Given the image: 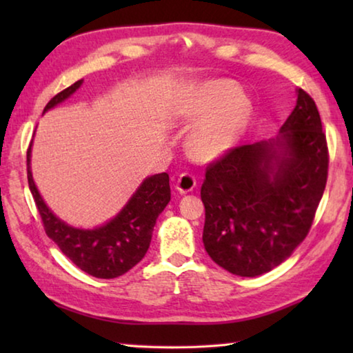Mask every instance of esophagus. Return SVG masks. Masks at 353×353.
<instances>
[{
	"instance_id": "34e87169",
	"label": "esophagus",
	"mask_w": 353,
	"mask_h": 353,
	"mask_svg": "<svg viewBox=\"0 0 353 353\" xmlns=\"http://www.w3.org/2000/svg\"><path fill=\"white\" fill-rule=\"evenodd\" d=\"M196 187V177L191 172H182L176 182V190L179 193H190Z\"/></svg>"
}]
</instances>
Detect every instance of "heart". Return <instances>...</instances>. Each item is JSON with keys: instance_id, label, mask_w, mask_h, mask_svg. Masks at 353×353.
Segmentation results:
<instances>
[{"instance_id": "1", "label": "heart", "mask_w": 353, "mask_h": 353, "mask_svg": "<svg viewBox=\"0 0 353 353\" xmlns=\"http://www.w3.org/2000/svg\"><path fill=\"white\" fill-rule=\"evenodd\" d=\"M250 115V104L238 88L224 81H208L194 87L185 101L181 117L201 123L190 137V149L201 160L225 154L240 139Z\"/></svg>"}]
</instances>
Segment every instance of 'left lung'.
<instances>
[{"mask_svg":"<svg viewBox=\"0 0 353 353\" xmlns=\"http://www.w3.org/2000/svg\"><path fill=\"white\" fill-rule=\"evenodd\" d=\"M328 174V148L313 98L297 90L274 140L232 148L207 166L202 241L235 276L271 271L308 235Z\"/></svg>","mask_w":353,"mask_h":353,"instance_id":"obj_1","label":"left lung"}]
</instances>
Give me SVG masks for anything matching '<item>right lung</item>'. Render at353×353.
<instances>
[{
    "mask_svg": "<svg viewBox=\"0 0 353 353\" xmlns=\"http://www.w3.org/2000/svg\"><path fill=\"white\" fill-rule=\"evenodd\" d=\"M81 85L82 79L57 93L46 104L43 113L70 98ZM26 162L29 190L46 235L79 270L98 279H115L141 261L151 244L155 221L171 199L170 176L166 172L146 177L123 210L109 223L83 230L65 224L41 199L31 172V145L28 148Z\"/></svg>",
    "mask_w": 353,
    "mask_h": 353,
    "instance_id": "add662e5",
    "label": "right lung"
}]
</instances>
